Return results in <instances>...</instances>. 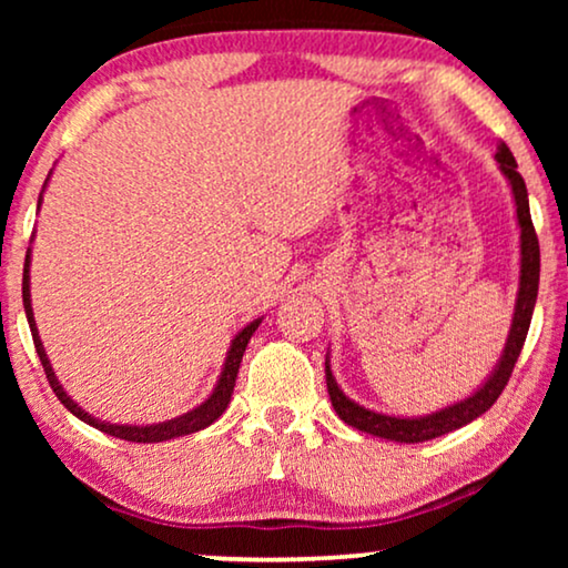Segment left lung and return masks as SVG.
Listing matches in <instances>:
<instances>
[{
    "instance_id": "obj_1",
    "label": "left lung",
    "mask_w": 568,
    "mask_h": 568,
    "mask_svg": "<svg viewBox=\"0 0 568 568\" xmlns=\"http://www.w3.org/2000/svg\"><path fill=\"white\" fill-rule=\"evenodd\" d=\"M496 162H499L501 173L507 175L511 185V193H515V206H517V222H519V247H523V263H519V292H517V305H515V317H511V328L507 346H504V354L491 377L486 379L484 387H478L470 398H465L455 406H447L437 410V414L422 416V418H398V416H385L375 414V410L359 406L352 398H346L344 390H341L336 377H333L331 364L325 359V383H328V395L333 408L341 422H346L354 429L375 434V437L393 439V442H406V445H414V442H426L434 437H442V434L460 429V426L470 424L473 418L486 414L488 408L494 406L496 398H499L504 387H507L511 369L519 359V352H523L527 331H530L535 300H538V284H540V245L538 235H535L532 216H530V204H527V189L523 175L517 173L515 154L509 152L507 144H499V152H496Z\"/></svg>"
}]
</instances>
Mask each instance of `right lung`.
Masks as SVG:
<instances>
[{"label": "right lung", "instance_id": "obj_1", "mask_svg": "<svg viewBox=\"0 0 568 568\" xmlns=\"http://www.w3.org/2000/svg\"><path fill=\"white\" fill-rule=\"evenodd\" d=\"M38 206H41V201H38ZM28 271H30V247H28V255H26V271H22V305H26L30 333H33L36 352H38V356H41V364H43L45 377H49V385L53 387V393H57V398L64 403V408L72 410L77 418H82L84 424L95 426V429H100V432L111 434V437H119V439H126V442H144V445H150V442H165V439L183 437V434H193V432H199V429H206L209 424H214L216 418L224 414V408H227V403L232 398V390H235L237 369H240V362H243L245 346H247V341H251V336L255 333V328H258V325H261V317H258V321H253L251 325H245V328L235 336V341H232V346H230V352H227V359H224V369H222V375H220V383H216L214 393L209 395V398L201 403V406H196L193 410H189V414H183V416H178V418H170V422L152 424V426L111 424V422H100V418L90 416L88 410H82L80 406H77V403L64 393V387L59 385L57 375H53L49 356H45V352H43L41 336H38L33 307H30V276H28Z\"/></svg>", "mask_w": 568, "mask_h": 568}]
</instances>
